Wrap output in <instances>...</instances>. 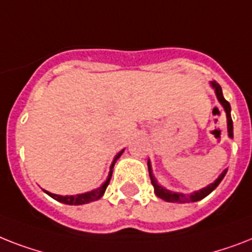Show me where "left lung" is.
I'll return each mask as SVG.
<instances>
[{"mask_svg": "<svg viewBox=\"0 0 252 252\" xmlns=\"http://www.w3.org/2000/svg\"><path fill=\"white\" fill-rule=\"evenodd\" d=\"M211 87L215 89V93H216V97H218L219 102L221 103V106L224 107V110H225L226 122H228V134L230 138H233V122H232V116H230V105H229V102L224 98L221 87H220L216 81H211ZM147 168H149V175H150L151 184H153V186H154V191L155 194H157V197H159L160 199H164L165 202H171V203H188V202H198V200L203 199V198L207 197L208 194L212 193V191L218 188L219 184L221 183V180L224 179V176H225L226 172H228V169H224L221 175L219 176L218 179L215 180L214 183L210 184L208 186H206V188H203V189L197 190V191H194V193L184 194V193L171 191V190H167L165 188L159 185L158 181H157L154 176H153L150 160H147Z\"/></svg>", "mask_w": 252, "mask_h": 252, "instance_id": "1", "label": "left lung"}]
</instances>
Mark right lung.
<instances>
[{
    "instance_id": "obj_1",
    "label": "right lung",
    "mask_w": 252,
    "mask_h": 252,
    "mask_svg": "<svg viewBox=\"0 0 252 252\" xmlns=\"http://www.w3.org/2000/svg\"><path fill=\"white\" fill-rule=\"evenodd\" d=\"M123 149L120 153L116 154V157L114 158L111 163V167H110V172H108L107 176V180H106L105 183L102 184V186H99L98 189H94L92 191H88V193H83V194H76V195H58V194H53V193H49L45 190V193L50 195L52 198H54L55 200H58L61 203H64V204H71V206H79V204H87V203H91V202H94V200L99 199V198L105 194L106 191V188L107 185L110 184V180H111V176H112V169H114V165H115L116 160L120 158V155L123 154Z\"/></svg>"
}]
</instances>
